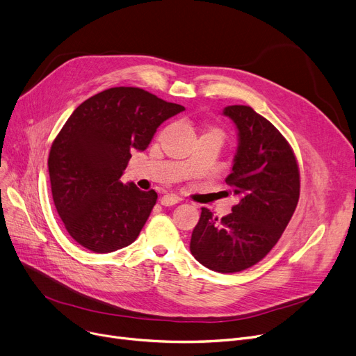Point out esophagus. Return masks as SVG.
<instances>
[{
    "mask_svg": "<svg viewBox=\"0 0 356 356\" xmlns=\"http://www.w3.org/2000/svg\"><path fill=\"white\" fill-rule=\"evenodd\" d=\"M179 202H180V197L176 195H164L160 199V203L163 204V207H173V204H176Z\"/></svg>",
    "mask_w": 356,
    "mask_h": 356,
    "instance_id": "34e87169",
    "label": "esophagus"
}]
</instances>
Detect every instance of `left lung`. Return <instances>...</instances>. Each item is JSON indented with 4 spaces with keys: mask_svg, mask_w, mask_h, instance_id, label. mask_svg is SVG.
<instances>
[{
    "mask_svg": "<svg viewBox=\"0 0 356 356\" xmlns=\"http://www.w3.org/2000/svg\"><path fill=\"white\" fill-rule=\"evenodd\" d=\"M222 114L238 129L225 181L239 202L222 219L202 208L191 252L202 266L227 274L255 266L277 244L296 211L300 173L287 140L251 106L231 105Z\"/></svg>",
    "mask_w": 356,
    "mask_h": 356,
    "instance_id": "obj_1",
    "label": "left lung"
}]
</instances>
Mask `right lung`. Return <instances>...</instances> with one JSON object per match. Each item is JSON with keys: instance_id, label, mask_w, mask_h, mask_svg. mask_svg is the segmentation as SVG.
Listing matches in <instances>:
<instances>
[{"instance_id": "obj_1", "label": "right lung", "mask_w": 356, "mask_h": 356, "mask_svg": "<svg viewBox=\"0 0 356 356\" xmlns=\"http://www.w3.org/2000/svg\"><path fill=\"white\" fill-rule=\"evenodd\" d=\"M181 111L131 86L102 90L73 111L47 164L56 211L79 245L106 254L137 239L157 193L124 184L121 176L131 153L144 152L157 128Z\"/></svg>"}]
</instances>
